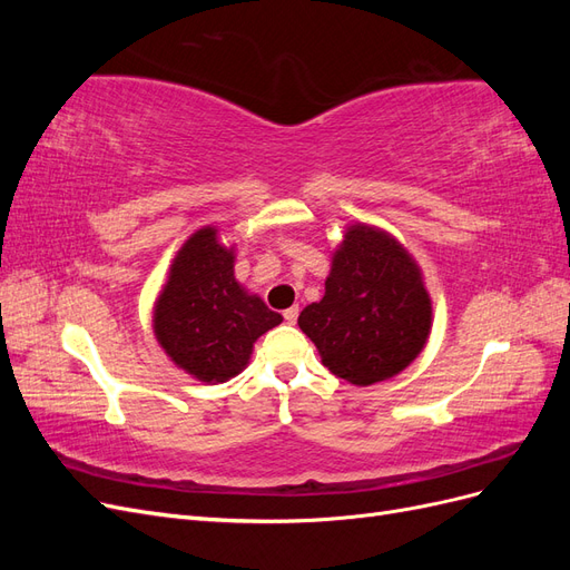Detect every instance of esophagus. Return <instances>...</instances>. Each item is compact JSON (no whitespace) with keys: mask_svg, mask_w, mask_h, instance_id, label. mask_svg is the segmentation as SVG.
<instances>
[{"mask_svg":"<svg viewBox=\"0 0 570 570\" xmlns=\"http://www.w3.org/2000/svg\"><path fill=\"white\" fill-rule=\"evenodd\" d=\"M283 316H285V321H287V323H297V316H299V306H297V304H295V306H289Z\"/></svg>","mask_w":570,"mask_h":570,"instance_id":"34e87169","label":"esophagus"}]
</instances>
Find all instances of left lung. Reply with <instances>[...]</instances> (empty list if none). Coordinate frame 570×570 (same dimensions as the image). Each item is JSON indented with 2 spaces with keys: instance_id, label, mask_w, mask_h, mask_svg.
Returning <instances> with one entry per match:
<instances>
[{
  "instance_id": "1",
  "label": "left lung",
  "mask_w": 570,
  "mask_h": 570,
  "mask_svg": "<svg viewBox=\"0 0 570 570\" xmlns=\"http://www.w3.org/2000/svg\"><path fill=\"white\" fill-rule=\"evenodd\" d=\"M323 366L356 387L383 383L416 358L433 327L421 266L383 228L352 223L333 252L325 295L299 314Z\"/></svg>"
}]
</instances>
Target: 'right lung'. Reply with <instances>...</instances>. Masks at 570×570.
Masks as SVG:
<instances>
[{"instance_id": "obj_1", "label": "right lung", "mask_w": 570, "mask_h": 570, "mask_svg": "<svg viewBox=\"0 0 570 570\" xmlns=\"http://www.w3.org/2000/svg\"><path fill=\"white\" fill-rule=\"evenodd\" d=\"M281 321L262 297L237 283L235 245H223L216 226L185 239L151 312L164 354L206 385L243 373L254 342Z\"/></svg>"}]
</instances>
